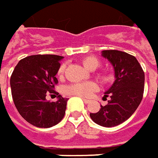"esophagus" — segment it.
I'll list each match as a JSON object with an SVG mask.
<instances>
[{
  "label": "esophagus",
  "instance_id": "obj_1",
  "mask_svg": "<svg viewBox=\"0 0 158 158\" xmlns=\"http://www.w3.org/2000/svg\"><path fill=\"white\" fill-rule=\"evenodd\" d=\"M82 100H83V102H84L85 104H89V103L90 102L89 99H86V98H82Z\"/></svg>",
  "mask_w": 158,
  "mask_h": 158
}]
</instances>
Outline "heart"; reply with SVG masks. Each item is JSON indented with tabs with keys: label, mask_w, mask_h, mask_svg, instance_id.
Returning <instances> with one entry per match:
<instances>
[{
	"label": "heart",
	"mask_w": 158,
	"mask_h": 158,
	"mask_svg": "<svg viewBox=\"0 0 158 158\" xmlns=\"http://www.w3.org/2000/svg\"><path fill=\"white\" fill-rule=\"evenodd\" d=\"M82 63L83 67L88 70L97 69L100 66V60L98 58L94 56H88L83 58L82 60ZM65 71V65H61L58 70L59 76H61ZM98 77L102 82H109L112 81V76L110 73L104 72L98 75ZM98 89V84L94 82H77L69 84L64 87V93L71 96H77L82 98H89L92 93Z\"/></svg>",
	"instance_id": "heart-1"
}]
</instances>
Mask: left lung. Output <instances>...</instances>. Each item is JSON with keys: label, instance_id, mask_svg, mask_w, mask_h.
I'll return each instance as SVG.
<instances>
[{"label": "left lung", "instance_id": "8db88e82", "mask_svg": "<svg viewBox=\"0 0 158 158\" xmlns=\"http://www.w3.org/2000/svg\"><path fill=\"white\" fill-rule=\"evenodd\" d=\"M101 55L113 67L115 81L105 92L104 98L110 97L108 104L101 105L100 110L89 116L98 125L112 127L123 123L135 112L143 99L145 77L133 55L118 50H105Z\"/></svg>", "mask_w": 158, "mask_h": 158}]
</instances>
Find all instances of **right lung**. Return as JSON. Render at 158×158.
<instances>
[{"mask_svg": "<svg viewBox=\"0 0 158 158\" xmlns=\"http://www.w3.org/2000/svg\"><path fill=\"white\" fill-rule=\"evenodd\" d=\"M62 56L31 55L21 60L10 77V87L15 107L23 118L37 127L57 125L65 115L68 98L56 91V75ZM48 92L58 95L56 102L46 100Z\"/></svg>", "mask_w": 158, "mask_h": 158, "instance_id": "add662e5", "label": "right lung"}]
</instances>
